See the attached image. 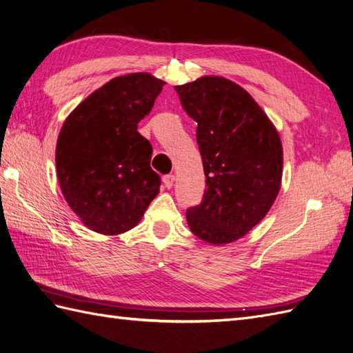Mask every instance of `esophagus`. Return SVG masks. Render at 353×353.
I'll return each instance as SVG.
<instances>
[{
    "label": "esophagus",
    "mask_w": 353,
    "mask_h": 353,
    "mask_svg": "<svg viewBox=\"0 0 353 353\" xmlns=\"http://www.w3.org/2000/svg\"><path fill=\"white\" fill-rule=\"evenodd\" d=\"M174 183H175V175H165L163 176V184L166 188H172Z\"/></svg>",
    "instance_id": "34e87169"
}]
</instances>
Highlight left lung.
I'll use <instances>...</instances> for the list:
<instances>
[{
  "label": "left lung",
  "instance_id": "left-lung-1",
  "mask_svg": "<svg viewBox=\"0 0 353 353\" xmlns=\"http://www.w3.org/2000/svg\"><path fill=\"white\" fill-rule=\"evenodd\" d=\"M175 90L197 123L208 185L202 203L187 211L188 227L211 245L232 243L268 215L279 194V132L250 93L220 75H203Z\"/></svg>",
  "mask_w": 353,
  "mask_h": 353
}]
</instances>
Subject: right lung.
<instances>
[{"label":"right lung","instance_id":"1","mask_svg":"<svg viewBox=\"0 0 353 353\" xmlns=\"http://www.w3.org/2000/svg\"><path fill=\"white\" fill-rule=\"evenodd\" d=\"M165 81L148 72L110 80L65 119L56 144V172L72 212L90 230L116 236L135 227L159 192L150 166L153 147L138 123Z\"/></svg>","mask_w":353,"mask_h":353}]
</instances>
